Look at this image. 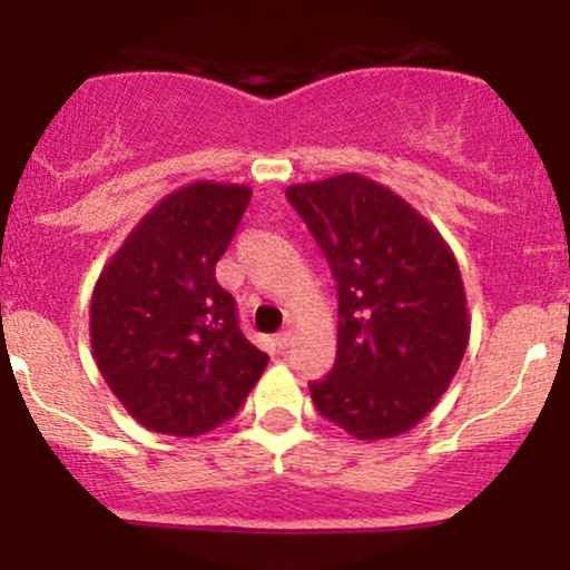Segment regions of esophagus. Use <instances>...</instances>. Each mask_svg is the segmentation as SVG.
I'll return each mask as SVG.
<instances>
[{
    "label": "esophagus",
    "instance_id": "obj_1",
    "mask_svg": "<svg viewBox=\"0 0 570 570\" xmlns=\"http://www.w3.org/2000/svg\"><path fill=\"white\" fill-rule=\"evenodd\" d=\"M292 340H294V332H292V330H286V332H281V335H276V345H278V351H286V348H289Z\"/></svg>",
    "mask_w": 570,
    "mask_h": 570
}]
</instances>
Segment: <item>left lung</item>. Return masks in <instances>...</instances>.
Returning <instances> with one entry per match:
<instances>
[{
	"label": "left lung",
	"instance_id": "8db88e82",
	"mask_svg": "<svg viewBox=\"0 0 570 570\" xmlns=\"http://www.w3.org/2000/svg\"><path fill=\"white\" fill-rule=\"evenodd\" d=\"M337 281V356L311 396L353 440H391L429 415L466 353L472 316L453 248L394 189L362 174L292 185Z\"/></svg>",
	"mask_w": 570,
	"mask_h": 570
}]
</instances>
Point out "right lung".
<instances>
[{"label": "right lung", "mask_w": 570, "mask_h": 570, "mask_svg": "<svg viewBox=\"0 0 570 570\" xmlns=\"http://www.w3.org/2000/svg\"><path fill=\"white\" fill-rule=\"evenodd\" d=\"M252 187L198 179L160 198L107 259L90 297V348L144 429L198 436L230 421L267 367L240 335L214 267Z\"/></svg>", "instance_id": "obj_1"}]
</instances>
